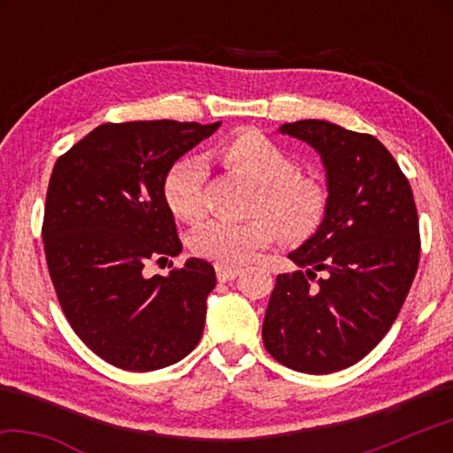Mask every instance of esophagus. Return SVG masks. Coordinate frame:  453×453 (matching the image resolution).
I'll list each match as a JSON object with an SVG mask.
<instances>
[{
	"label": "esophagus",
	"mask_w": 453,
	"mask_h": 453,
	"mask_svg": "<svg viewBox=\"0 0 453 453\" xmlns=\"http://www.w3.org/2000/svg\"><path fill=\"white\" fill-rule=\"evenodd\" d=\"M242 267H235V265H224V264H216V273H218V280L219 281H229L240 275Z\"/></svg>",
	"instance_id": "34e87169"
}]
</instances>
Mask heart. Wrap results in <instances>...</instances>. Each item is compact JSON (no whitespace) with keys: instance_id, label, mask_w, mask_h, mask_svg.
<instances>
[{"instance_id":"heart-1","label":"heart","mask_w":453,"mask_h":453,"mask_svg":"<svg viewBox=\"0 0 453 453\" xmlns=\"http://www.w3.org/2000/svg\"><path fill=\"white\" fill-rule=\"evenodd\" d=\"M213 156L227 172L256 186L250 213L257 218L197 227L189 240L196 256L240 265L273 243L278 232L283 242L302 243L324 224L329 202L326 183L318 175L297 172L296 159L267 135L243 129L219 143ZM205 178L208 172L199 159L181 157L172 164L164 178V199L175 218L188 224L203 218Z\"/></svg>"}]
</instances>
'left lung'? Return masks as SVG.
<instances>
[{
	"label": "left lung",
	"mask_w": 453,
	"mask_h": 453,
	"mask_svg": "<svg viewBox=\"0 0 453 453\" xmlns=\"http://www.w3.org/2000/svg\"><path fill=\"white\" fill-rule=\"evenodd\" d=\"M280 132L319 153L329 202L324 224L289 254L300 270L275 280L264 346L296 372H340L378 346L408 297L421 245L416 202L373 135L324 119L283 124Z\"/></svg>",
	"instance_id": "left-lung-1"
}]
</instances>
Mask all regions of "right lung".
Listing matches in <instances>:
<instances>
[{
  "label": "right lung",
  "mask_w": 453,
  "mask_h": 453,
  "mask_svg": "<svg viewBox=\"0 0 453 453\" xmlns=\"http://www.w3.org/2000/svg\"><path fill=\"white\" fill-rule=\"evenodd\" d=\"M219 127L196 121L104 124L58 157L43 210L45 262L80 340L127 372L186 357L205 324L216 272L191 257L167 278L143 267L178 256L164 199L173 162Z\"/></svg>",
  "instance_id": "obj_1"
}]
</instances>
